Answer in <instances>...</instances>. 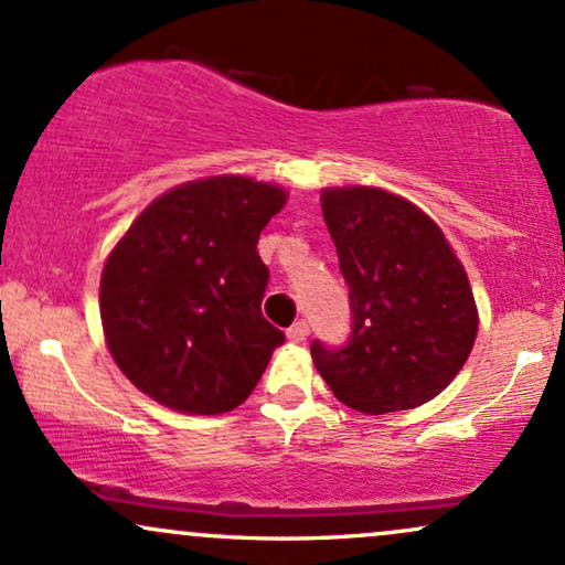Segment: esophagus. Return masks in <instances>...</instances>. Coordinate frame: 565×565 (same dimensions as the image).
<instances>
[{"label": "esophagus", "mask_w": 565, "mask_h": 565, "mask_svg": "<svg viewBox=\"0 0 565 565\" xmlns=\"http://www.w3.org/2000/svg\"><path fill=\"white\" fill-rule=\"evenodd\" d=\"M310 332V323L308 321H295L291 327L287 329V337L291 342H305V337Z\"/></svg>", "instance_id": "obj_1"}]
</instances>
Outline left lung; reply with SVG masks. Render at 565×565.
I'll use <instances>...</instances> for the list:
<instances>
[{
    "label": "left lung",
    "instance_id": "1",
    "mask_svg": "<svg viewBox=\"0 0 565 565\" xmlns=\"http://www.w3.org/2000/svg\"><path fill=\"white\" fill-rule=\"evenodd\" d=\"M350 289V337L310 355L337 401L364 414L427 404L468 361L478 332L462 263L423 210L380 188L321 193Z\"/></svg>",
    "mask_w": 565,
    "mask_h": 565
}]
</instances>
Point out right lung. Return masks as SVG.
<instances>
[{
  "label": "right lung",
  "instance_id": "add662e5",
  "mask_svg": "<svg viewBox=\"0 0 565 565\" xmlns=\"http://www.w3.org/2000/svg\"><path fill=\"white\" fill-rule=\"evenodd\" d=\"M287 201L249 178L174 188L129 225L103 268L100 319L135 387L188 414H223L260 382L284 332L260 305L257 238Z\"/></svg>",
  "mask_w": 565,
  "mask_h": 565
}]
</instances>
